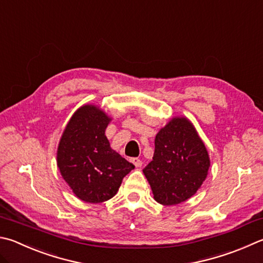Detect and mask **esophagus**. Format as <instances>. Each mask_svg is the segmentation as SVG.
<instances>
[{
	"mask_svg": "<svg viewBox=\"0 0 263 263\" xmlns=\"http://www.w3.org/2000/svg\"><path fill=\"white\" fill-rule=\"evenodd\" d=\"M131 162L137 166V168H140V166L142 165V161L140 159H137V157H135V159H132Z\"/></svg>",
	"mask_w": 263,
	"mask_h": 263,
	"instance_id": "esophagus-1",
	"label": "esophagus"
}]
</instances>
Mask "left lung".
Listing matches in <instances>:
<instances>
[{
    "mask_svg": "<svg viewBox=\"0 0 263 263\" xmlns=\"http://www.w3.org/2000/svg\"><path fill=\"white\" fill-rule=\"evenodd\" d=\"M209 166L207 148L193 124L186 117H174L156 135L153 161L142 173L156 201L173 206L197 193Z\"/></svg>",
    "mask_w": 263,
    "mask_h": 263,
    "instance_id": "obj_1",
    "label": "left lung"
}]
</instances>
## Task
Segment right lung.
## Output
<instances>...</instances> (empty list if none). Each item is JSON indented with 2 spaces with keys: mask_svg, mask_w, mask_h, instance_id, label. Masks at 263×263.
<instances>
[{
  "mask_svg": "<svg viewBox=\"0 0 263 263\" xmlns=\"http://www.w3.org/2000/svg\"><path fill=\"white\" fill-rule=\"evenodd\" d=\"M111 118L99 107L85 104L66 124L57 148L63 179L85 202L99 203L117 193L135 165L114 151L104 133Z\"/></svg>",
  "mask_w": 263,
  "mask_h": 263,
  "instance_id": "1",
  "label": "right lung"
}]
</instances>
